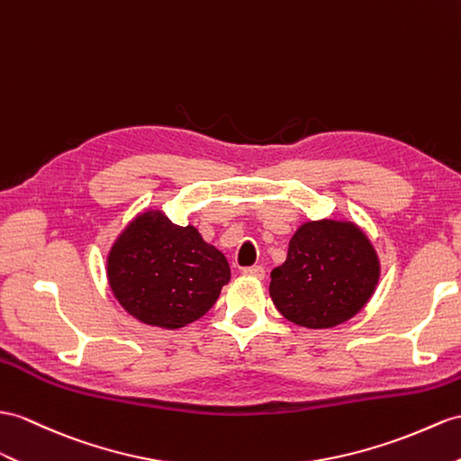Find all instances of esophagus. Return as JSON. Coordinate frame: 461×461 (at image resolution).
<instances>
[{
	"mask_svg": "<svg viewBox=\"0 0 461 461\" xmlns=\"http://www.w3.org/2000/svg\"><path fill=\"white\" fill-rule=\"evenodd\" d=\"M242 274L254 277V279H264L266 269L262 266H250V267H242Z\"/></svg>",
	"mask_w": 461,
	"mask_h": 461,
	"instance_id": "1",
	"label": "esophagus"
}]
</instances>
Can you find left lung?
<instances>
[{
	"instance_id": "left-lung-1",
	"label": "left lung",
	"mask_w": 461,
	"mask_h": 461,
	"mask_svg": "<svg viewBox=\"0 0 461 461\" xmlns=\"http://www.w3.org/2000/svg\"><path fill=\"white\" fill-rule=\"evenodd\" d=\"M379 260L372 242L348 221H309L289 240L287 260L274 267L269 295L282 315L307 329L352 319L374 295Z\"/></svg>"
}]
</instances>
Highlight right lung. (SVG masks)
Here are the masks:
<instances>
[{"label":"right lung","mask_w":461,"mask_h":461,"mask_svg":"<svg viewBox=\"0 0 461 461\" xmlns=\"http://www.w3.org/2000/svg\"><path fill=\"white\" fill-rule=\"evenodd\" d=\"M107 277L129 315L182 329L215 305L230 267L192 224L177 227L162 211H144L111 246Z\"/></svg>","instance_id":"right-lung-1"}]
</instances>
